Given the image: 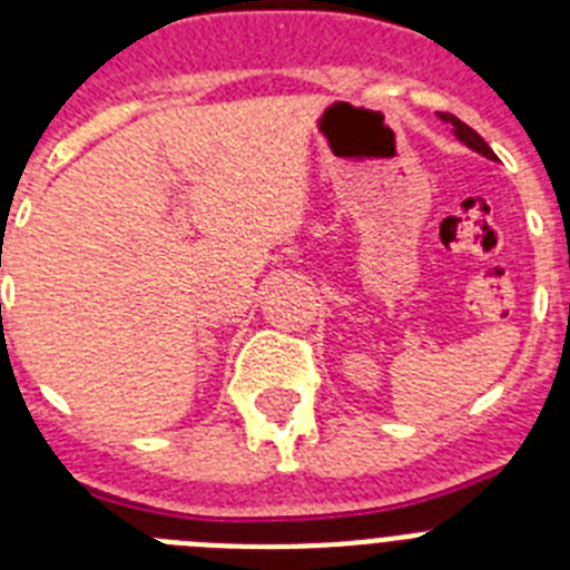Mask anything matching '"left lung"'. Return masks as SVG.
<instances>
[{"mask_svg": "<svg viewBox=\"0 0 570 570\" xmlns=\"http://www.w3.org/2000/svg\"><path fill=\"white\" fill-rule=\"evenodd\" d=\"M440 119H442V122H448V125H454V136H456V139H460V142H465L468 148L476 150V154H482V156H488V159H497V154H493V150L488 148L485 139H482V136L476 134V130H473V128H468L465 122H460V119H456L454 114H440Z\"/></svg>", "mask_w": 570, "mask_h": 570, "instance_id": "8db88e82", "label": "left lung"}]
</instances>
